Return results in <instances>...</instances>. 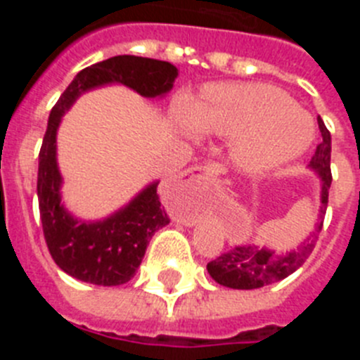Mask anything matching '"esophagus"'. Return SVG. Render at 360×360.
<instances>
[{
    "instance_id": "esophagus-1",
    "label": "esophagus",
    "mask_w": 360,
    "mask_h": 360,
    "mask_svg": "<svg viewBox=\"0 0 360 360\" xmlns=\"http://www.w3.org/2000/svg\"><path fill=\"white\" fill-rule=\"evenodd\" d=\"M193 176H195L196 180H202V178H214L219 176V169L214 167V165H203V167H198V169L195 171Z\"/></svg>"
}]
</instances>
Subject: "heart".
Here are the masks:
<instances>
[{
    "label": "heart",
    "instance_id": "b5f03b06",
    "mask_svg": "<svg viewBox=\"0 0 360 360\" xmlns=\"http://www.w3.org/2000/svg\"><path fill=\"white\" fill-rule=\"evenodd\" d=\"M173 120L195 139L205 133L232 139V158L250 173L281 169L303 157L314 141V124L294 98L257 82L209 84L200 101L178 95Z\"/></svg>",
    "mask_w": 360,
    "mask_h": 360
}]
</instances>
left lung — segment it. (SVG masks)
<instances>
[{"instance_id": "8db88e82", "label": "left lung", "mask_w": 360, "mask_h": 360, "mask_svg": "<svg viewBox=\"0 0 360 360\" xmlns=\"http://www.w3.org/2000/svg\"><path fill=\"white\" fill-rule=\"evenodd\" d=\"M317 124H319L323 142L317 146L316 155L308 164V169L317 174L321 184V203L316 225L308 232V236L294 250H288V252H276L269 247L259 249L256 245H245V247H234L229 252L221 254L214 262L207 263L209 276L216 283L229 288H236V290L262 288L265 285H272V283L288 278L307 262L323 229L324 212L328 205V189L332 186V171H330L332 136L321 117H317Z\"/></svg>"}]
</instances>
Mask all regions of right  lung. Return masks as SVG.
Returning <instances> with one entry per match:
<instances>
[{
	"label": "right lung",
	"instance_id": "obj_1",
	"mask_svg": "<svg viewBox=\"0 0 360 360\" xmlns=\"http://www.w3.org/2000/svg\"><path fill=\"white\" fill-rule=\"evenodd\" d=\"M178 68L167 61L136 56H115L91 65L73 77L49 117L39 151L37 200L44 240L53 262L79 281L117 287L135 276L149 240L169 224L151 182L124 207L106 218L81 219L63 203V176L57 165V129L63 115L86 91L122 84L146 98H162L173 90Z\"/></svg>",
	"mask_w": 360,
	"mask_h": 360
}]
</instances>
